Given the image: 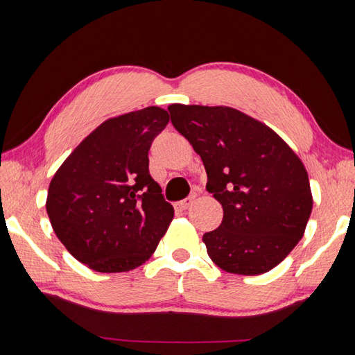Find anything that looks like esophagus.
I'll return each instance as SVG.
<instances>
[{
    "label": "esophagus",
    "mask_w": 355,
    "mask_h": 355,
    "mask_svg": "<svg viewBox=\"0 0 355 355\" xmlns=\"http://www.w3.org/2000/svg\"><path fill=\"white\" fill-rule=\"evenodd\" d=\"M193 201H195V195H191L189 198H186V200H183V201H178L177 205H175V207L180 209V210H187V209H189V207L193 205Z\"/></svg>",
    "instance_id": "obj_1"
}]
</instances>
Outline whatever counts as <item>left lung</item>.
Listing matches in <instances>:
<instances>
[{"mask_svg":"<svg viewBox=\"0 0 355 355\" xmlns=\"http://www.w3.org/2000/svg\"><path fill=\"white\" fill-rule=\"evenodd\" d=\"M171 122L207 172L223 206L220 227L202 235L209 258L233 275H262L304 236L313 209L310 180L293 149L268 128L230 107L172 103Z\"/></svg>","mask_w":355,"mask_h":355,"instance_id":"obj_1","label":"left lung"}]
</instances>
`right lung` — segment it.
I'll return each instance as SVG.
<instances>
[{
    "mask_svg": "<svg viewBox=\"0 0 355 355\" xmlns=\"http://www.w3.org/2000/svg\"><path fill=\"white\" fill-rule=\"evenodd\" d=\"M169 122L148 107L105 120L53 175L45 209L59 241L101 273L145 263L173 218L162 187L149 175L150 143Z\"/></svg>",
    "mask_w": 355,
    "mask_h": 355,
    "instance_id": "1",
    "label": "right lung"
}]
</instances>
